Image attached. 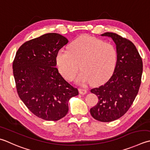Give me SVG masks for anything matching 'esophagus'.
Instances as JSON below:
<instances>
[{"label": "esophagus", "instance_id": "34e87169", "mask_svg": "<svg viewBox=\"0 0 150 150\" xmlns=\"http://www.w3.org/2000/svg\"><path fill=\"white\" fill-rule=\"evenodd\" d=\"M79 93H81V94H86L87 93V90L86 89H84V88H79Z\"/></svg>", "mask_w": 150, "mask_h": 150}]
</instances>
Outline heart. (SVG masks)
Masks as SVG:
<instances>
[{"label":"heart","instance_id":"heart-1","mask_svg":"<svg viewBox=\"0 0 150 150\" xmlns=\"http://www.w3.org/2000/svg\"><path fill=\"white\" fill-rule=\"evenodd\" d=\"M58 68L63 77L72 81L80 69L76 81L83 84H100L109 79L115 69L117 51L112 43L103 42L88 35L71 43L69 50L61 49L56 57Z\"/></svg>","mask_w":150,"mask_h":150}]
</instances>
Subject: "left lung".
Returning <instances> with one entry per match:
<instances>
[{
	"instance_id": "obj_1",
	"label": "left lung",
	"mask_w": 150,
	"mask_h": 150,
	"mask_svg": "<svg viewBox=\"0 0 150 150\" xmlns=\"http://www.w3.org/2000/svg\"><path fill=\"white\" fill-rule=\"evenodd\" d=\"M101 36L112 38L116 45L117 62L112 77L106 83L90 90L98 103L90 108L93 118L103 122L116 120L127 112L139 92L142 60L134 44L112 32Z\"/></svg>"
}]
</instances>
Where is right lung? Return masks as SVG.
Masks as SVG:
<instances>
[{
	"instance_id": "right-lung-1",
	"label": "right lung",
	"mask_w": 150,
	"mask_h": 150,
	"mask_svg": "<svg viewBox=\"0 0 150 150\" xmlns=\"http://www.w3.org/2000/svg\"><path fill=\"white\" fill-rule=\"evenodd\" d=\"M68 43L57 33L23 43L17 51L13 73L20 99L38 118L57 121L68 112V101L79 94L56 67L58 51Z\"/></svg>"
}]
</instances>
